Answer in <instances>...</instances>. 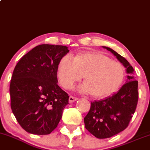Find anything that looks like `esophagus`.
Wrapping results in <instances>:
<instances>
[{
	"instance_id": "34e87169",
	"label": "esophagus",
	"mask_w": 150,
	"mask_h": 150,
	"mask_svg": "<svg viewBox=\"0 0 150 150\" xmlns=\"http://www.w3.org/2000/svg\"><path fill=\"white\" fill-rule=\"evenodd\" d=\"M77 100H78V98H77L72 96H71L69 97V103H73Z\"/></svg>"
}]
</instances>
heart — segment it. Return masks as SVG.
I'll list each match as a JSON object with an SVG mask.
<instances>
[{
	"label": "heart",
	"mask_w": 150,
	"mask_h": 150,
	"mask_svg": "<svg viewBox=\"0 0 150 150\" xmlns=\"http://www.w3.org/2000/svg\"><path fill=\"white\" fill-rule=\"evenodd\" d=\"M83 75L86 81L79 86V91L103 98L119 88L125 71L121 64L100 53H85L76 58L69 54L62 57L57 76L64 88H71Z\"/></svg>",
	"instance_id": "b5f03b06"
}]
</instances>
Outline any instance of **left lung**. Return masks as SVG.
Here are the masks:
<instances>
[{
	"instance_id": "left-lung-1",
	"label": "left lung",
	"mask_w": 150,
	"mask_h": 150,
	"mask_svg": "<svg viewBox=\"0 0 150 150\" xmlns=\"http://www.w3.org/2000/svg\"><path fill=\"white\" fill-rule=\"evenodd\" d=\"M110 51L126 69V83L117 93L104 99L91 103V108L84 117L86 129L96 137L105 139L122 132L129 125L138 101V81L134 76V69L127 60L112 50Z\"/></svg>"
}]
</instances>
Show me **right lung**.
<instances>
[{"label":"right lung","mask_w":150,"mask_h":150,"mask_svg":"<svg viewBox=\"0 0 150 150\" xmlns=\"http://www.w3.org/2000/svg\"><path fill=\"white\" fill-rule=\"evenodd\" d=\"M69 52L62 45H38L15 67L10 84L11 106L26 132L50 134L61 120L69 96L57 84V68Z\"/></svg>","instance_id":"obj_1"}]
</instances>
